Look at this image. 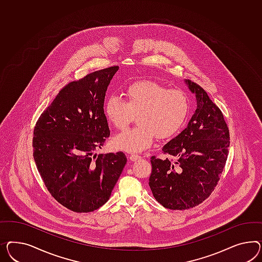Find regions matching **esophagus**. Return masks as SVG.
I'll return each instance as SVG.
<instances>
[{
	"label": "esophagus",
	"mask_w": 262,
	"mask_h": 262,
	"mask_svg": "<svg viewBox=\"0 0 262 262\" xmlns=\"http://www.w3.org/2000/svg\"><path fill=\"white\" fill-rule=\"evenodd\" d=\"M140 158H141V156H139L138 155H132V156H129L130 161H137V160H139Z\"/></svg>",
	"instance_id": "1"
}]
</instances>
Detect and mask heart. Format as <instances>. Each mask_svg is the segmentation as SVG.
I'll return each instance as SVG.
<instances>
[{
	"label": "heart",
	"mask_w": 262,
	"mask_h": 262,
	"mask_svg": "<svg viewBox=\"0 0 262 262\" xmlns=\"http://www.w3.org/2000/svg\"><path fill=\"white\" fill-rule=\"evenodd\" d=\"M127 101L116 95L106 98L104 111L108 122L116 128H124L133 113H138V125L115 135L114 149L139 152L148 149L156 136L168 139L183 127L190 111V103L183 91L168 90L154 81L143 80L128 85Z\"/></svg>",
	"instance_id": "obj_1"
}]
</instances>
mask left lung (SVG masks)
<instances>
[{
  "label": "left lung",
  "mask_w": 262,
  "mask_h": 262,
  "mask_svg": "<svg viewBox=\"0 0 262 262\" xmlns=\"http://www.w3.org/2000/svg\"><path fill=\"white\" fill-rule=\"evenodd\" d=\"M196 108L184 129L163 147L173 160L150 158L149 185L167 209L186 210L210 196L226 164L230 134L219 106L195 83L185 80Z\"/></svg>",
  "instance_id": "8db88e82"
}]
</instances>
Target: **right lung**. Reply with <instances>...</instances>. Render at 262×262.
<instances>
[{
	"label": "right lung",
	"mask_w": 262,
	"mask_h": 262,
	"mask_svg": "<svg viewBox=\"0 0 262 262\" xmlns=\"http://www.w3.org/2000/svg\"><path fill=\"white\" fill-rule=\"evenodd\" d=\"M118 70L94 71L66 85L34 127L37 169L51 195L73 212L104 205L127 163L122 151L95 154L111 135L104 101Z\"/></svg>",
	"instance_id": "1"
}]
</instances>
